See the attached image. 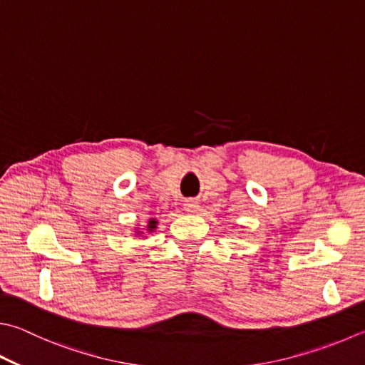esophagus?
Segmentation results:
<instances>
[{"instance_id": "34e87169", "label": "esophagus", "mask_w": 365, "mask_h": 365, "mask_svg": "<svg viewBox=\"0 0 365 365\" xmlns=\"http://www.w3.org/2000/svg\"><path fill=\"white\" fill-rule=\"evenodd\" d=\"M198 210V202L197 200H192V198H189V200L184 202V211L185 212H195Z\"/></svg>"}]
</instances>
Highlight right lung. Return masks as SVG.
<instances>
[{"label":"right lung","mask_w":365,"mask_h":365,"mask_svg":"<svg viewBox=\"0 0 365 365\" xmlns=\"http://www.w3.org/2000/svg\"><path fill=\"white\" fill-rule=\"evenodd\" d=\"M155 227H157V221H155V219H150L149 224H148V230L153 232V230L155 229Z\"/></svg>","instance_id":"obj_1"}]
</instances>
